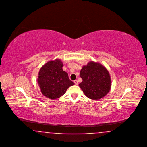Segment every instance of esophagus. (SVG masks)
I'll return each mask as SVG.
<instances>
[{"label":"esophagus","mask_w":147,"mask_h":147,"mask_svg":"<svg viewBox=\"0 0 147 147\" xmlns=\"http://www.w3.org/2000/svg\"><path fill=\"white\" fill-rule=\"evenodd\" d=\"M74 83L75 84V85H78V80H74Z\"/></svg>","instance_id":"1"}]
</instances>
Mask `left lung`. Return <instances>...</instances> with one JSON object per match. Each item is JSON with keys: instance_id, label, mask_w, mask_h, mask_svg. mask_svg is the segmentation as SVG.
Masks as SVG:
<instances>
[{"instance_id": "8db88e82", "label": "left lung", "mask_w": 147, "mask_h": 147, "mask_svg": "<svg viewBox=\"0 0 147 147\" xmlns=\"http://www.w3.org/2000/svg\"><path fill=\"white\" fill-rule=\"evenodd\" d=\"M83 82L79 84L85 95L89 98L100 100L109 93L111 88L110 74L100 63L89 62L80 71Z\"/></svg>"}]
</instances>
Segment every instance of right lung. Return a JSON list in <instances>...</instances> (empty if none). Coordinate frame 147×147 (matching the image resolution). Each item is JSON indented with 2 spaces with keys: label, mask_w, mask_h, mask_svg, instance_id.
<instances>
[{
  "label": "right lung",
  "mask_w": 147,
  "mask_h": 147,
  "mask_svg": "<svg viewBox=\"0 0 147 147\" xmlns=\"http://www.w3.org/2000/svg\"><path fill=\"white\" fill-rule=\"evenodd\" d=\"M63 65L62 62L57 59L44 64L39 71L37 82L42 94L48 98L61 97L69 86L75 84L62 69Z\"/></svg>",
  "instance_id": "obj_1"
}]
</instances>
